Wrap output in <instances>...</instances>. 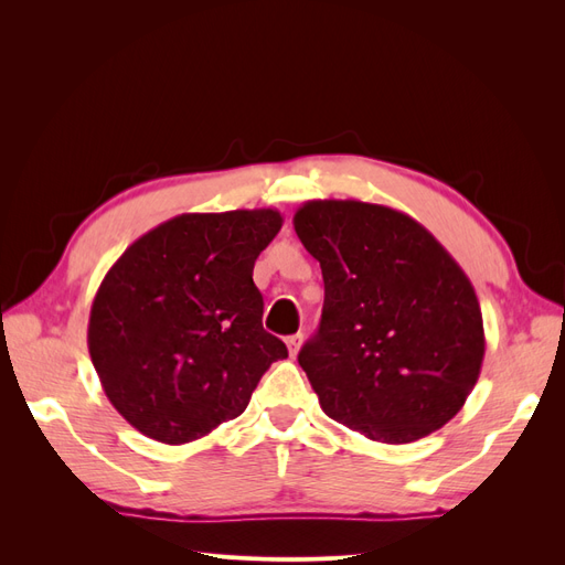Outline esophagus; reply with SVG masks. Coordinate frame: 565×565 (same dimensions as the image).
Wrapping results in <instances>:
<instances>
[{"label":"esophagus","instance_id":"1","mask_svg":"<svg viewBox=\"0 0 565 565\" xmlns=\"http://www.w3.org/2000/svg\"><path fill=\"white\" fill-rule=\"evenodd\" d=\"M301 339H303L301 334H292V337L285 339V344H287V349H289V355H292V358H295V355L299 353V349H301Z\"/></svg>","mask_w":565,"mask_h":565}]
</instances>
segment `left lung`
<instances>
[{"label":"left lung","mask_w":565,"mask_h":565,"mask_svg":"<svg viewBox=\"0 0 565 565\" xmlns=\"http://www.w3.org/2000/svg\"><path fill=\"white\" fill-rule=\"evenodd\" d=\"M320 262V328L299 351L322 413L403 446L448 424L486 355L473 285L419 221L361 200H309L295 214Z\"/></svg>","instance_id":"1"}]
</instances>
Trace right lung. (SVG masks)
Returning <instances> with one entry per match:
<instances>
[{"mask_svg": "<svg viewBox=\"0 0 565 565\" xmlns=\"http://www.w3.org/2000/svg\"><path fill=\"white\" fill-rule=\"evenodd\" d=\"M278 210L179 214L131 243L92 303L87 344L108 401L136 431L183 446L245 413L287 347L264 330L254 262Z\"/></svg>", "mask_w": 565, "mask_h": 565, "instance_id": "add662e5", "label": "right lung"}]
</instances>
